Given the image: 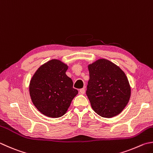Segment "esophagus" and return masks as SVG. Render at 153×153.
<instances>
[{
	"label": "esophagus",
	"instance_id": "esophagus-1",
	"mask_svg": "<svg viewBox=\"0 0 153 153\" xmlns=\"http://www.w3.org/2000/svg\"><path fill=\"white\" fill-rule=\"evenodd\" d=\"M79 92H80V93L81 94H85V89L84 88H81V89H80Z\"/></svg>",
	"mask_w": 153,
	"mask_h": 153
}]
</instances>
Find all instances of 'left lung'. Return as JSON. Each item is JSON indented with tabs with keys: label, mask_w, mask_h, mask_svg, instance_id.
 <instances>
[{
	"label": "left lung",
	"mask_w": 153,
	"mask_h": 153,
	"mask_svg": "<svg viewBox=\"0 0 153 153\" xmlns=\"http://www.w3.org/2000/svg\"><path fill=\"white\" fill-rule=\"evenodd\" d=\"M90 79L86 94L94 111L111 118L123 111L131 97L127 77L118 66L100 59L88 66Z\"/></svg>",
	"instance_id": "left-lung-1"
}]
</instances>
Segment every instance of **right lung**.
Returning a JSON list of instances; mask_svg holds the SVG:
<instances>
[{"mask_svg": "<svg viewBox=\"0 0 153 153\" xmlns=\"http://www.w3.org/2000/svg\"><path fill=\"white\" fill-rule=\"evenodd\" d=\"M67 69L65 63L53 59L41 66L32 77L29 85L32 102L45 116H63L78 94L73 80L66 74Z\"/></svg>", "mask_w": 153, "mask_h": 153, "instance_id": "obj_1", "label": "right lung"}]
</instances>
